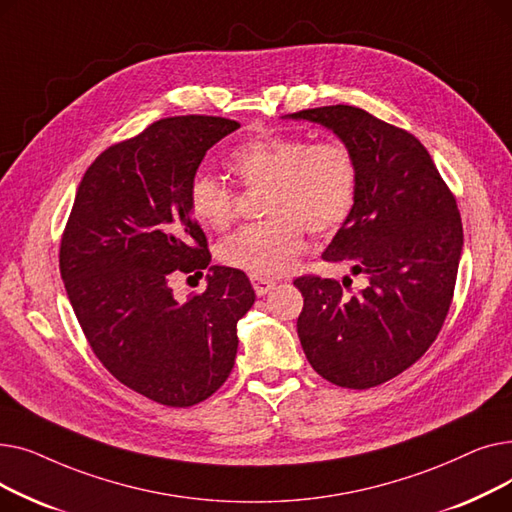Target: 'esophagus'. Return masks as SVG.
Listing matches in <instances>:
<instances>
[{
  "instance_id": "1",
  "label": "esophagus",
  "mask_w": 512,
  "mask_h": 512,
  "mask_svg": "<svg viewBox=\"0 0 512 512\" xmlns=\"http://www.w3.org/2000/svg\"><path fill=\"white\" fill-rule=\"evenodd\" d=\"M251 284H253V288H255V292L259 294V297H263V294H267L276 286V282L270 280V278H255V276L251 278Z\"/></svg>"
}]
</instances>
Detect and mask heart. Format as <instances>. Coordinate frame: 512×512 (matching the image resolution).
I'll return each instance as SVG.
<instances>
[{
  "instance_id": "1",
  "label": "heart",
  "mask_w": 512,
  "mask_h": 512,
  "mask_svg": "<svg viewBox=\"0 0 512 512\" xmlns=\"http://www.w3.org/2000/svg\"><path fill=\"white\" fill-rule=\"evenodd\" d=\"M226 168L245 188H261L263 213L270 218L230 236L220 261L251 278H276L297 265L307 230L315 236L338 232L359 197V164L353 149L328 139L311 143L301 134H263L236 147ZM188 207L211 230L236 220V195L207 174L188 184Z\"/></svg>"
}]
</instances>
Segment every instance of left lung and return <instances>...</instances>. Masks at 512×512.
Instances as JSON below:
<instances>
[{
  "label": "left lung",
  "mask_w": 512,
  "mask_h": 512,
  "mask_svg": "<svg viewBox=\"0 0 512 512\" xmlns=\"http://www.w3.org/2000/svg\"><path fill=\"white\" fill-rule=\"evenodd\" d=\"M290 118L334 130L357 157L355 211L321 257L367 278L355 294L332 278L294 280L305 299L297 321L303 351L336 386H380L419 361L442 330L463 251L459 207L411 132L355 105Z\"/></svg>",
  "instance_id": "left-lung-1"
}]
</instances>
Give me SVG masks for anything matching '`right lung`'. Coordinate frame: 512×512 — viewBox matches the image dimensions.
<instances>
[{"label": "right lung", "instance_id": "right-lung-1", "mask_svg": "<svg viewBox=\"0 0 512 512\" xmlns=\"http://www.w3.org/2000/svg\"><path fill=\"white\" fill-rule=\"evenodd\" d=\"M240 128L174 116L105 149L78 184L60 274L95 357L118 382L166 407H193L228 380L236 324L255 303L245 272L211 265L207 288L178 301L172 280L211 255L188 207L209 147Z\"/></svg>", "mask_w": 512, "mask_h": 512}]
</instances>
